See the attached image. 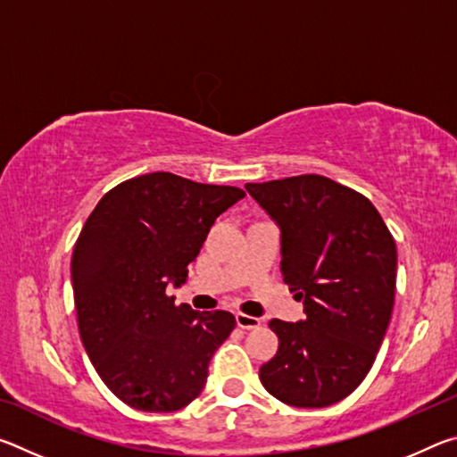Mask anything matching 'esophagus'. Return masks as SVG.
<instances>
[{"label": "esophagus", "mask_w": 457, "mask_h": 457, "mask_svg": "<svg viewBox=\"0 0 457 457\" xmlns=\"http://www.w3.org/2000/svg\"><path fill=\"white\" fill-rule=\"evenodd\" d=\"M236 322H237V327L239 328H244V330H252V328H258L260 327V319H256V316H250V314H242V312H237L236 314Z\"/></svg>", "instance_id": "esophagus-1"}]
</instances>
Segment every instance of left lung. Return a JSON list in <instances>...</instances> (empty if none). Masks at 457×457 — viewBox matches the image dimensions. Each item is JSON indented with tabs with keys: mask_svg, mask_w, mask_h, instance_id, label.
<instances>
[{
	"mask_svg": "<svg viewBox=\"0 0 457 457\" xmlns=\"http://www.w3.org/2000/svg\"><path fill=\"white\" fill-rule=\"evenodd\" d=\"M280 228L284 282L304 319H272L280 346L260 367L270 395L292 407H328L373 367L395 300L397 247L375 205L322 175L245 183Z\"/></svg>",
	"mask_w": 457,
	"mask_h": 457,
	"instance_id": "left-lung-1",
	"label": "left lung"
}]
</instances>
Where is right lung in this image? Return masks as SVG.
I'll use <instances>...</instances> for the list:
<instances>
[{"mask_svg":"<svg viewBox=\"0 0 457 457\" xmlns=\"http://www.w3.org/2000/svg\"><path fill=\"white\" fill-rule=\"evenodd\" d=\"M244 197L159 171L117 185L84 223L72 256L82 345L108 389L138 411L189 405L236 328L226 311L175 306L169 288L185 284L215 220Z\"/></svg>","mask_w":457,"mask_h":457,"instance_id":"add662e5","label":"right lung"}]
</instances>
